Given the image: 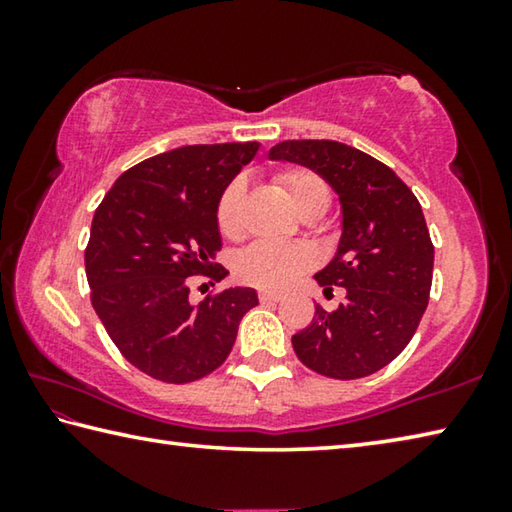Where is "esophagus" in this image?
Here are the masks:
<instances>
[{"mask_svg":"<svg viewBox=\"0 0 512 512\" xmlns=\"http://www.w3.org/2000/svg\"><path fill=\"white\" fill-rule=\"evenodd\" d=\"M259 300H262L264 305H271V302H280V300H282V293H275V291H259Z\"/></svg>","mask_w":512,"mask_h":512,"instance_id":"obj_1","label":"esophagus"}]
</instances>
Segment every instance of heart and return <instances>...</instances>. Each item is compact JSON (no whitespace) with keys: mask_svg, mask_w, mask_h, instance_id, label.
<instances>
[{"mask_svg":"<svg viewBox=\"0 0 512 512\" xmlns=\"http://www.w3.org/2000/svg\"><path fill=\"white\" fill-rule=\"evenodd\" d=\"M275 180L300 216L323 214L327 210L329 189L318 173L293 167L277 173ZM216 225H219L221 235L232 241L244 237V183L241 180H232L223 189L219 203H216ZM314 264V250L305 244L257 241L237 255L235 273L250 287L280 291L296 282Z\"/></svg>","mask_w":512,"mask_h":512,"instance_id":"heart-1","label":"heart"}]
</instances>
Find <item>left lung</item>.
<instances>
[{
	"label": "left lung",
	"mask_w": 512,
	"mask_h": 512,
	"mask_svg": "<svg viewBox=\"0 0 512 512\" xmlns=\"http://www.w3.org/2000/svg\"><path fill=\"white\" fill-rule=\"evenodd\" d=\"M268 158L316 171L343 212L339 250L314 277L329 293L343 287L345 300L316 305L293 350L318 375L368 377L409 345L429 302L433 244L418 198L384 162L334 140H287Z\"/></svg>",
	"instance_id": "1"
}]
</instances>
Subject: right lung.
<instances>
[{"instance_id": "obj_1", "label": "right lung", "mask_w": 512, "mask_h": 512, "mask_svg": "<svg viewBox=\"0 0 512 512\" xmlns=\"http://www.w3.org/2000/svg\"><path fill=\"white\" fill-rule=\"evenodd\" d=\"M257 151V142H230L153 155L121 173L94 212L85 248L92 307L124 359L153 379L210 375L259 302L248 287L189 300L192 275H228L216 264V203Z\"/></svg>"}]
</instances>
